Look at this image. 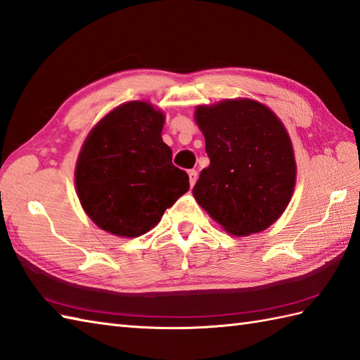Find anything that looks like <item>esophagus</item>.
<instances>
[{
  "instance_id": "1",
  "label": "esophagus",
  "mask_w": 360,
  "mask_h": 360,
  "mask_svg": "<svg viewBox=\"0 0 360 360\" xmlns=\"http://www.w3.org/2000/svg\"><path fill=\"white\" fill-rule=\"evenodd\" d=\"M188 179H190V186H195V182L198 179V172L196 170H188Z\"/></svg>"
}]
</instances>
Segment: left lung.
<instances>
[{
	"instance_id": "8db88e82",
	"label": "left lung",
	"mask_w": 360,
	"mask_h": 360,
	"mask_svg": "<svg viewBox=\"0 0 360 360\" xmlns=\"http://www.w3.org/2000/svg\"><path fill=\"white\" fill-rule=\"evenodd\" d=\"M210 165L193 187L198 204L232 235L262 232L285 212L295 159L285 127L249 98L198 106Z\"/></svg>"
}]
</instances>
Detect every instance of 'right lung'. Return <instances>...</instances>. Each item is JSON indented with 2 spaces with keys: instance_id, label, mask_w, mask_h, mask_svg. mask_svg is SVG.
Instances as JSON below:
<instances>
[{
  "instance_id": "obj_1",
  "label": "right lung",
  "mask_w": 360,
  "mask_h": 360,
  "mask_svg": "<svg viewBox=\"0 0 360 360\" xmlns=\"http://www.w3.org/2000/svg\"><path fill=\"white\" fill-rule=\"evenodd\" d=\"M164 114L147 102L112 110L86 137L75 167L79 200L103 231L134 238L155 227L190 184L162 142Z\"/></svg>"
}]
</instances>
